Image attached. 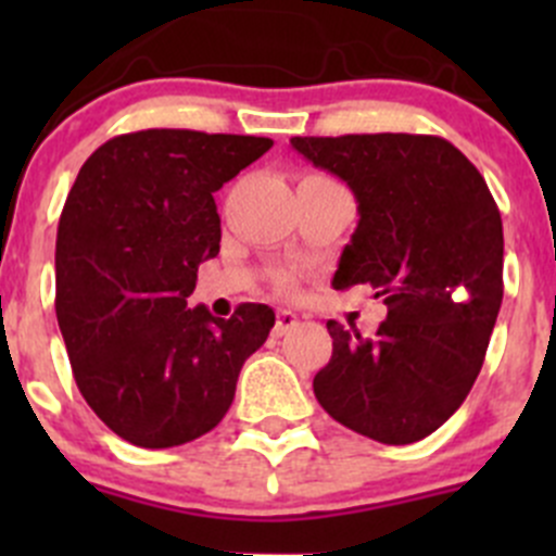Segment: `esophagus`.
<instances>
[{
  "label": "esophagus",
  "mask_w": 556,
  "mask_h": 556,
  "mask_svg": "<svg viewBox=\"0 0 556 556\" xmlns=\"http://www.w3.org/2000/svg\"><path fill=\"white\" fill-rule=\"evenodd\" d=\"M299 323H301L299 314L290 312V309H279L277 312V323H274L271 333L274 336H285V333H290L293 328H299Z\"/></svg>",
  "instance_id": "34e87169"
}]
</instances>
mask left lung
<instances>
[{"instance_id": "obj_1", "label": "left lung", "mask_w": 556, "mask_h": 556, "mask_svg": "<svg viewBox=\"0 0 556 556\" xmlns=\"http://www.w3.org/2000/svg\"><path fill=\"white\" fill-rule=\"evenodd\" d=\"M317 169L350 185L355 233L333 288H374V339L328 323L333 355L314 377L319 406L379 444H414L463 406L503 301V223L479 169L441 137H293Z\"/></svg>"}]
</instances>
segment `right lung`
<instances>
[{
    "mask_svg": "<svg viewBox=\"0 0 556 556\" xmlns=\"http://www.w3.org/2000/svg\"><path fill=\"white\" fill-rule=\"evenodd\" d=\"M271 144L188 128L123 134L66 195L55 317L83 397L128 444L169 450L210 433L274 328L266 304H242L231 319L188 309L195 271L220 252L212 193Z\"/></svg>",
    "mask_w": 556,
    "mask_h": 556,
    "instance_id": "right-lung-1",
    "label": "right lung"
}]
</instances>
